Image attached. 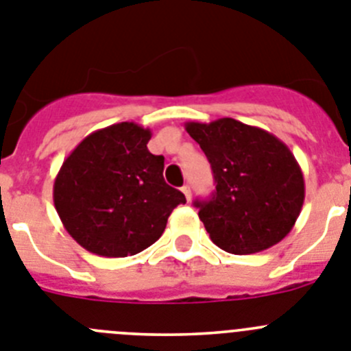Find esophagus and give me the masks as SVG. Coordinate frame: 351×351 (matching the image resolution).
Segmentation results:
<instances>
[{"label": "esophagus", "instance_id": "1", "mask_svg": "<svg viewBox=\"0 0 351 351\" xmlns=\"http://www.w3.org/2000/svg\"><path fill=\"white\" fill-rule=\"evenodd\" d=\"M182 192H183V194H185V197H187V201H191V197H192V191H191V187H189V185H183V187H182Z\"/></svg>", "mask_w": 351, "mask_h": 351}]
</instances>
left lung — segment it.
I'll use <instances>...</instances> for the list:
<instances>
[{
    "label": "left lung",
    "mask_w": 351,
    "mask_h": 351,
    "mask_svg": "<svg viewBox=\"0 0 351 351\" xmlns=\"http://www.w3.org/2000/svg\"><path fill=\"white\" fill-rule=\"evenodd\" d=\"M185 129L210 160L217 183L208 201L194 203L211 241L234 255L282 241L304 203V178L289 147L229 117L187 122Z\"/></svg>",
    "instance_id": "obj_1"
}]
</instances>
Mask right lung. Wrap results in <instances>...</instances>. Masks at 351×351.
Wrapping results in <instances>:
<instances>
[{
	"label": "right lung",
	"mask_w": 351,
	"mask_h": 351,
	"mask_svg": "<svg viewBox=\"0 0 351 351\" xmlns=\"http://www.w3.org/2000/svg\"><path fill=\"white\" fill-rule=\"evenodd\" d=\"M150 129L121 122L90 132L66 157L53 204L69 236L103 257H128L162 236L185 195L164 182V157L148 152Z\"/></svg>",
	"instance_id": "add662e5"
}]
</instances>
